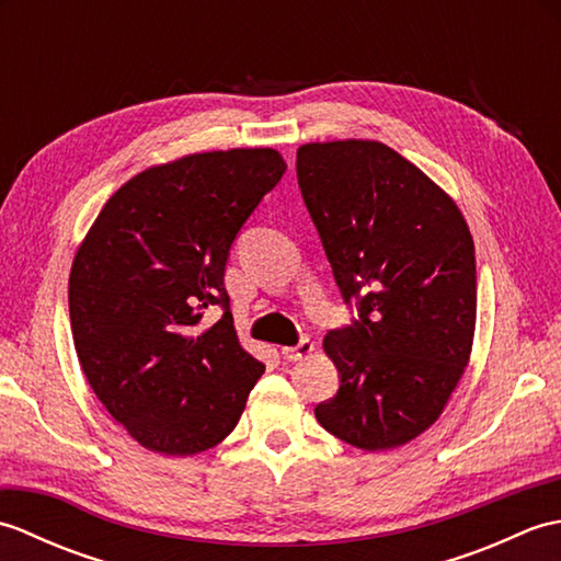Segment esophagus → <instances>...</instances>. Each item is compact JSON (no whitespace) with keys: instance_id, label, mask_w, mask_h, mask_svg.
Masks as SVG:
<instances>
[{"instance_id":"obj_1","label":"esophagus","mask_w":561,"mask_h":561,"mask_svg":"<svg viewBox=\"0 0 561 561\" xmlns=\"http://www.w3.org/2000/svg\"><path fill=\"white\" fill-rule=\"evenodd\" d=\"M316 347H313V342L311 340H301L299 344H296V347H282V354H284V359L287 362H299V359H306L308 354H311Z\"/></svg>"}]
</instances>
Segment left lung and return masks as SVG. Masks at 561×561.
Masks as SVG:
<instances>
[{"label": "left lung", "mask_w": 561, "mask_h": 561, "mask_svg": "<svg viewBox=\"0 0 561 561\" xmlns=\"http://www.w3.org/2000/svg\"><path fill=\"white\" fill-rule=\"evenodd\" d=\"M296 175L344 301L356 299L362 318L323 340L340 390L316 420L362 450L410 444L470 364L478 274L468 221L383 141L301 145Z\"/></svg>", "instance_id": "obj_1"}]
</instances>
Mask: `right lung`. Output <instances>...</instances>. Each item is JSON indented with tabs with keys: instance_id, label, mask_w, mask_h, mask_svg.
Returning <instances> with one entry per match:
<instances>
[{
	"instance_id": "1",
	"label": "right lung",
	"mask_w": 561,
	"mask_h": 561,
	"mask_svg": "<svg viewBox=\"0 0 561 561\" xmlns=\"http://www.w3.org/2000/svg\"><path fill=\"white\" fill-rule=\"evenodd\" d=\"M287 161L277 149L187 153L105 202L69 272V320L91 390L139 446L195 456L229 436L265 364L224 289L236 233ZM221 305L217 324L204 323Z\"/></svg>"
}]
</instances>
